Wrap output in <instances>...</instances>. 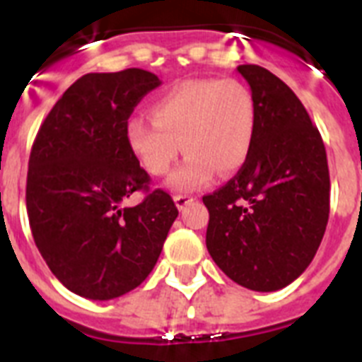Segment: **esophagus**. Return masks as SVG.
Here are the masks:
<instances>
[{"label": "esophagus", "mask_w": 362, "mask_h": 362, "mask_svg": "<svg viewBox=\"0 0 362 362\" xmlns=\"http://www.w3.org/2000/svg\"><path fill=\"white\" fill-rule=\"evenodd\" d=\"M192 201H194V197L187 196V194H177V196H174V203L179 210H183L187 204L192 203Z\"/></svg>", "instance_id": "esophagus-1"}]
</instances>
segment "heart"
<instances>
[{
	"label": "heart",
	"mask_w": 362,
	"mask_h": 362,
	"mask_svg": "<svg viewBox=\"0 0 362 362\" xmlns=\"http://www.w3.org/2000/svg\"><path fill=\"white\" fill-rule=\"evenodd\" d=\"M152 121L130 117L124 139L150 175H165L181 148L187 158L168 179L175 192H192L238 172L250 156L257 108L239 79H188L172 86L150 107Z\"/></svg>",
	"instance_id": "1"
}]
</instances>
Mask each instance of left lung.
I'll use <instances>...</instances> for the list:
<instances>
[{
	"mask_svg": "<svg viewBox=\"0 0 362 362\" xmlns=\"http://www.w3.org/2000/svg\"><path fill=\"white\" fill-rule=\"evenodd\" d=\"M255 99L250 156L223 188L203 197L206 248L245 288L276 292L312 263L330 214V174L321 134L286 83L239 65Z\"/></svg>",
	"mask_w": 362,
	"mask_h": 362,
	"instance_id": "left-lung-1",
	"label": "left lung"
}]
</instances>
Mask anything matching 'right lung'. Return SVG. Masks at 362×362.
Wrapping results in <instances>:
<instances>
[{"label": "right lung", "mask_w": 362, "mask_h": 362, "mask_svg": "<svg viewBox=\"0 0 362 362\" xmlns=\"http://www.w3.org/2000/svg\"><path fill=\"white\" fill-rule=\"evenodd\" d=\"M159 85L141 69L85 74L57 99L32 145V235L54 276L86 299H116L139 286L179 214L166 192H148V174L124 139L134 107ZM137 189L146 199L123 207Z\"/></svg>", "instance_id": "1"}]
</instances>
